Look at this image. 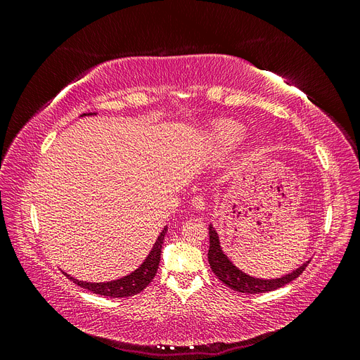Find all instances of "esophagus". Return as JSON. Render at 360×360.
Here are the masks:
<instances>
[{"label":"esophagus","mask_w":360,"mask_h":360,"mask_svg":"<svg viewBox=\"0 0 360 360\" xmlns=\"http://www.w3.org/2000/svg\"><path fill=\"white\" fill-rule=\"evenodd\" d=\"M191 204L195 210H204L205 209V201L201 197V195H195V197L191 200Z\"/></svg>","instance_id":"1"}]
</instances>
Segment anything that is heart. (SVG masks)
Masks as SVG:
<instances>
[{"label":"heart","instance_id":"heart-1","mask_svg":"<svg viewBox=\"0 0 360 360\" xmlns=\"http://www.w3.org/2000/svg\"><path fill=\"white\" fill-rule=\"evenodd\" d=\"M243 126L233 120H221L210 130V141L217 150L231 147L242 136Z\"/></svg>","mask_w":360,"mask_h":360}]
</instances>
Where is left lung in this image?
Returning <instances> with one entry per match:
<instances>
[{"label":"left lung","mask_w":360,"mask_h":360,"mask_svg":"<svg viewBox=\"0 0 360 360\" xmlns=\"http://www.w3.org/2000/svg\"><path fill=\"white\" fill-rule=\"evenodd\" d=\"M209 238H210L209 264L213 270V274L222 282V284L238 292L257 294V292L278 290L281 287L287 285L288 282L299 278L303 274V270L309 264V261H307V263L302 264L297 270H294L291 274L278 279H257L243 274L242 270H238L236 266H233L231 261L225 257L219 245V237H217V233L213 230L212 225L209 226Z\"/></svg>","instance_id":"1"}]
</instances>
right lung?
<instances>
[{
    "label": "right lung",
    "mask_w": 360,
    "mask_h": 360,
    "mask_svg": "<svg viewBox=\"0 0 360 360\" xmlns=\"http://www.w3.org/2000/svg\"><path fill=\"white\" fill-rule=\"evenodd\" d=\"M93 112L89 114H82V115H91ZM167 228L160 233L158 237V240L151 249V252L148 254L147 259L138 270H135L134 274H130L129 276H124L118 281L112 282H105V284H90V282H82L75 279L69 275H66L70 281H73L76 285H79L85 290L93 291L99 296H108V297H130L135 296V294L143 291L151 281H153L158 267H159V261H160V254H162V243H163V237H165Z\"/></svg>",
    "instance_id": "right-lung-1"
}]
</instances>
